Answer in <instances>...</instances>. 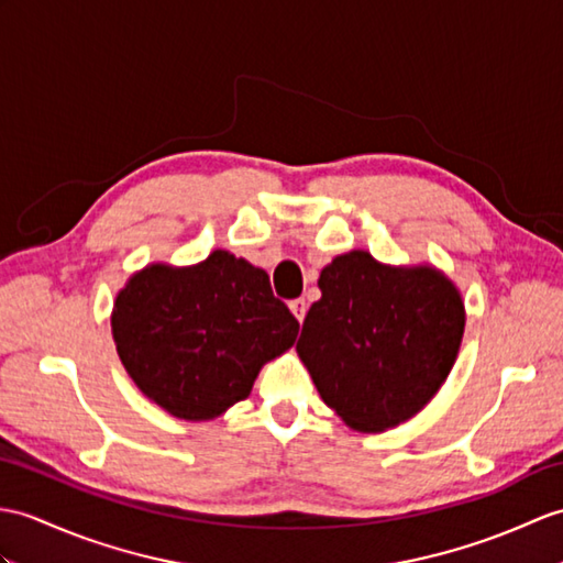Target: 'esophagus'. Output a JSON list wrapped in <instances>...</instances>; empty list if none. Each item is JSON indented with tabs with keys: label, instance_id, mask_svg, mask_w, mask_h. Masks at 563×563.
<instances>
[{
	"label": "esophagus",
	"instance_id": "obj_1",
	"mask_svg": "<svg viewBox=\"0 0 563 563\" xmlns=\"http://www.w3.org/2000/svg\"><path fill=\"white\" fill-rule=\"evenodd\" d=\"M287 307H290V311L295 313V319H297L299 323L305 321V317H307V299H305V297H297V299H292V302L287 305Z\"/></svg>",
	"mask_w": 563,
	"mask_h": 563
}]
</instances>
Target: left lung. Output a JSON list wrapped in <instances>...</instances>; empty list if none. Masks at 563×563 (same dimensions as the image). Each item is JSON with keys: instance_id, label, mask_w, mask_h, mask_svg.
<instances>
[{"instance_id": "obj_1", "label": "left lung", "mask_w": 563, "mask_h": 563, "mask_svg": "<svg viewBox=\"0 0 563 563\" xmlns=\"http://www.w3.org/2000/svg\"><path fill=\"white\" fill-rule=\"evenodd\" d=\"M297 341L321 400L357 431L394 429L439 394L463 343L465 305L431 264L335 256Z\"/></svg>"}]
</instances>
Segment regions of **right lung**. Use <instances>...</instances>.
I'll return each instance as SVG.
<instances>
[{
    "label": "right lung",
    "mask_w": 563,
    "mask_h": 563,
    "mask_svg": "<svg viewBox=\"0 0 563 563\" xmlns=\"http://www.w3.org/2000/svg\"><path fill=\"white\" fill-rule=\"evenodd\" d=\"M112 338L146 398L208 422L252 394L266 362L295 345L297 319L268 273L216 250L199 264H148L114 297Z\"/></svg>",
    "instance_id": "right-lung-1"
}]
</instances>
